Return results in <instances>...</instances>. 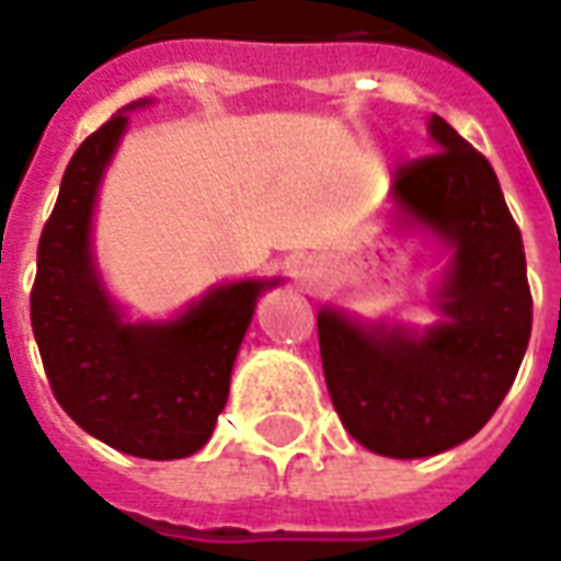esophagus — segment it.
Listing matches in <instances>:
<instances>
[{
  "label": "esophagus",
  "instance_id": "1",
  "mask_svg": "<svg viewBox=\"0 0 561 561\" xmlns=\"http://www.w3.org/2000/svg\"><path fill=\"white\" fill-rule=\"evenodd\" d=\"M321 276H324V267H321L319 261H312V257L300 261V279H304V282H319Z\"/></svg>",
  "mask_w": 561,
  "mask_h": 561
}]
</instances>
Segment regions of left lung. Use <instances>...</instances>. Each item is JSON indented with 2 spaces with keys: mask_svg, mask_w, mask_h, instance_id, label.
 Here are the masks:
<instances>
[{
  "mask_svg": "<svg viewBox=\"0 0 561 561\" xmlns=\"http://www.w3.org/2000/svg\"><path fill=\"white\" fill-rule=\"evenodd\" d=\"M437 154L391 185V221L446 254L431 291L437 321L319 309L324 382L346 431L376 456L428 458L471 440L511 391L531 336L519 227L495 170L440 115Z\"/></svg>",
  "mask_w": 561,
  "mask_h": 561,
  "instance_id": "obj_1",
  "label": "left lung"
}]
</instances>
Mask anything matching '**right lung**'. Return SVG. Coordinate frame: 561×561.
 I'll return each instance as SVG.
<instances>
[{"mask_svg": "<svg viewBox=\"0 0 561 561\" xmlns=\"http://www.w3.org/2000/svg\"><path fill=\"white\" fill-rule=\"evenodd\" d=\"M136 100L88 136L62 172L38 242L30 316L60 407L90 437L154 461L194 456L225 410L233 362L261 294L282 276L213 285L167 319H133L108 291L93 245L100 191Z\"/></svg>", "mask_w": 561, "mask_h": 561, "instance_id": "1", "label": "right lung"}]
</instances>
